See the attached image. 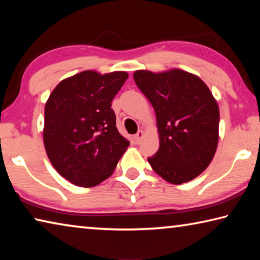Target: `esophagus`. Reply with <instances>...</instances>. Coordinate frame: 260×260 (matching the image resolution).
<instances>
[{"label":"esophagus","mask_w":260,"mask_h":260,"mask_svg":"<svg viewBox=\"0 0 260 260\" xmlns=\"http://www.w3.org/2000/svg\"><path fill=\"white\" fill-rule=\"evenodd\" d=\"M143 136H144V132H143L142 129H141V131H139V132H138V133H136V134H135V141H136V142H138V143H140V142H141V140H142V138H143Z\"/></svg>","instance_id":"34e87169"}]
</instances>
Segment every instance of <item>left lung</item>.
I'll return each mask as SVG.
<instances>
[{
  "instance_id": "obj_1",
  "label": "left lung",
  "mask_w": 260,
  "mask_h": 260,
  "mask_svg": "<svg viewBox=\"0 0 260 260\" xmlns=\"http://www.w3.org/2000/svg\"><path fill=\"white\" fill-rule=\"evenodd\" d=\"M133 77L156 113L159 149L148 158L152 170L173 184L199 177L219 141V107L209 87L180 69L138 70Z\"/></svg>"
}]
</instances>
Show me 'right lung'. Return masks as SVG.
<instances>
[{"instance_id": "1", "label": "right lung", "mask_w": 260, "mask_h": 260, "mask_svg": "<svg viewBox=\"0 0 260 260\" xmlns=\"http://www.w3.org/2000/svg\"><path fill=\"white\" fill-rule=\"evenodd\" d=\"M128 73L87 70L61 80L45 107L43 143L51 165L79 187H94L113 173L129 146L116 126L114 96Z\"/></svg>"}]
</instances>
